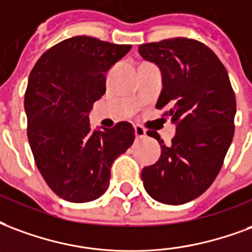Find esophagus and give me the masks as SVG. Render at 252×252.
Here are the masks:
<instances>
[{"label":"esophagus","instance_id":"esophagus-1","mask_svg":"<svg viewBox=\"0 0 252 252\" xmlns=\"http://www.w3.org/2000/svg\"><path fill=\"white\" fill-rule=\"evenodd\" d=\"M135 135L136 139H144L145 136H147V132L143 126H135Z\"/></svg>","mask_w":252,"mask_h":252}]
</instances>
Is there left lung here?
<instances>
[{
    "label": "left lung",
    "instance_id": "obj_1",
    "mask_svg": "<svg viewBox=\"0 0 252 252\" xmlns=\"http://www.w3.org/2000/svg\"><path fill=\"white\" fill-rule=\"evenodd\" d=\"M144 60L160 68L163 89L156 102L167 108L176 135L161 147L160 159L141 171L145 191L164 204H184L210 187L234 137L235 93L218 56L203 42L176 37L139 46Z\"/></svg>",
    "mask_w": 252,
    "mask_h": 252
}]
</instances>
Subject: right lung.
Here are the masks:
<instances>
[{
	"instance_id": "1",
	"label": "right lung",
	"mask_w": 252,
	"mask_h": 252,
	"mask_svg": "<svg viewBox=\"0 0 252 252\" xmlns=\"http://www.w3.org/2000/svg\"><path fill=\"white\" fill-rule=\"evenodd\" d=\"M88 36L61 41L32 69L25 92L28 139L50 189L72 203L107 191L111 165L135 140L131 123L92 131L89 112L105 93V74L131 50Z\"/></svg>"
}]
</instances>
